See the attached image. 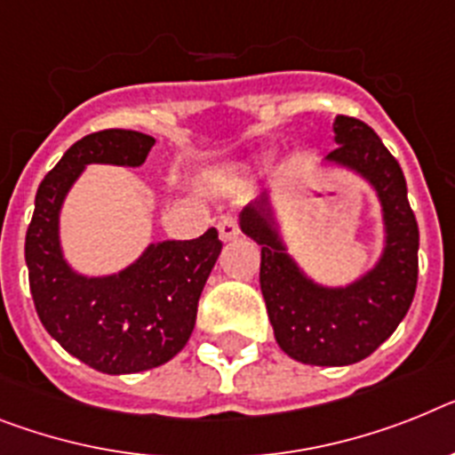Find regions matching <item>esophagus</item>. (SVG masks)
<instances>
[{
    "instance_id": "esophagus-1",
    "label": "esophagus",
    "mask_w": 455,
    "mask_h": 455,
    "mask_svg": "<svg viewBox=\"0 0 455 455\" xmlns=\"http://www.w3.org/2000/svg\"><path fill=\"white\" fill-rule=\"evenodd\" d=\"M217 231H220L221 243H231V240H235L240 235L238 221L234 217H221L220 224H217Z\"/></svg>"
}]
</instances>
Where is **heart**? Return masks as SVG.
<instances>
[{
    "mask_svg": "<svg viewBox=\"0 0 455 455\" xmlns=\"http://www.w3.org/2000/svg\"><path fill=\"white\" fill-rule=\"evenodd\" d=\"M238 169H243V166H235V169H227V171H224V173L220 175L221 185H227V182L231 180V173H234V171H238Z\"/></svg>",
    "mask_w": 455,
    "mask_h": 455,
    "instance_id": "1",
    "label": "heart"
}]
</instances>
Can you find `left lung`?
<instances>
[{"instance_id":"1","label":"left lung","mask_w":455,"mask_h":455,"mask_svg":"<svg viewBox=\"0 0 455 455\" xmlns=\"http://www.w3.org/2000/svg\"><path fill=\"white\" fill-rule=\"evenodd\" d=\"M338 150L322 166L354 173L375 192L381 250L368 270L345 284L319 282L291 254L273 192L240 210V231L261 247V293L284 354L307 365H351L368 358L410 310L419 275V227L395 156L365 122L338 116Z\"/></svg>"}]
</instances>
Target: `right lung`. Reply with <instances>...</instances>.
<instances>
[{"label": "right lung", "instance_id": "obj_1", "mask_svg": "<svg viewBox=\"0 0 455 455\" xmlns=\"http://www.w3.org/2000/svg\"><path fill=\"white\" fill-rule=\"evenodd\" d=\"M155 139L106 129L80 139L45 175L27 228L29 289L45 331L90 368L132 375L159 368L180 354L196 323V307L221 251L215 228L194 240L148 243L116 273L90 275L68 263L62 208L90 164L139 169Z\"/></svg>", "mask_w": 455, "mask_h": 455}]
</instances>
